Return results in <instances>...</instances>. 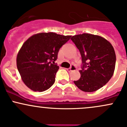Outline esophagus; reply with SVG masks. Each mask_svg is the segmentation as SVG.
<instances>
[{"mask_svg": "<svg viewBox=\"0 0 127 127\" xmlns=\"http://www.w3.org/2000/svg\"><path fill=\"white\" fill-rule=\"evenodd\" d=\"M76 70V67H75V66H72L70 67V68H69V69H67V70L68 71V72H72V71H74V70Z\"/></svg>", "mask_w": 127, "mask_h": 127, "instance_id": "esophagus-1", "label": "esophagus"}]
</instances>
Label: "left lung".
Here are the masks:
<instances>
[{
  "label": "left lung",
  "instance_id": "obj_1",
  "mask_svg": "<svg viewBox=\"0 0 127 127\" xmlns=\"http://www.w3.org/2000/svg\"><path fill=\"white\" fill-rule=\"evenodd\" d=\"M80 52L83 62L81 77L74 81L82 91L93 92L101 89L112 77L116 64L113 47L99 35L84 33L70 38Z\"/></svg>",
  "mask_w": 127,
  "mask_h": 127
}]
</instances>
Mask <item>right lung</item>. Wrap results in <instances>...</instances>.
Returning <instances> with one entry per match:
<instances>
[{
  "instance_id": "add662e5",
  "label": "right lung",
  "mask_w": 127,
  "mask_h": 127,
  "mask_svg": "<svg viewBox=\"0 0 127 127\" xmlns=\"http://www.w3.org/2000/svg\"><path fill=\"white\" fill-rule=\"evenodd\" d=\"M71 35L41 32L23 43L17 55V67L25 84L34 92L45 91L55 82L59 66L55 63L60 48Z\"/></svg>"
}]
</instances>
